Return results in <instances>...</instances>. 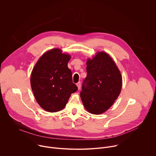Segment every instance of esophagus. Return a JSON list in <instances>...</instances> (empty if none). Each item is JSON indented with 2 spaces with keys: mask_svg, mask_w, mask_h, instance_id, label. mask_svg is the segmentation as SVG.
Wrapping results in <instances>:
<instances>
[{
  "mask_svg": "<svg viewBox=\"0 0 156 156\" xmlns=\"http://www.w3.org/2000/svg\"><path fill=\"white\" fill-rule=\"evenodd\" d=\"M76 85H77V86H78V90H80V88H81V83H80V82H78V83H77Z\"/></svg>",
  "mask_w": 156,
  "mask_h": 156,
  "instance_id": "esophagus-1",
  "label": "esophagus"
}]
</instances>
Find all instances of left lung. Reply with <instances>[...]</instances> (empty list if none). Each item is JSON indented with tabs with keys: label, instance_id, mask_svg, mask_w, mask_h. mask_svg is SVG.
Here are the masks:
<instances>
[{
	"label": "left lung",
	"instance_id": "obj_1",
	"mask_svg": "<svg viewBox=\"0 0 156 156\" xmlns=\"http://www.w3.org/2000/svg\"><path fill=\"white\" fill-rule=\"evenodd\" d=\"M86 72L80 93L82 102L89 112L102 114L112 106L120 93L121 73L112 58L103 52L87 60Z\"/></svg>",
	"mask_w": 156,
	"mask_h": 156
}]
</instances>
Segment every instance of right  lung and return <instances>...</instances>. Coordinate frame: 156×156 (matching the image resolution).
Instances as JSON below:
<instances>
[{"mask_svg": "<svg viewBox=\"0 0 156 156\" xmlns=\"http://www.w3.org/2000/svg\"><path fill=\"white\" fill-rule=\"evenodd\" d=\"M70 56L54 49L43 54L31 75V86L36 101L45 110L56 112L63 109L71 94L78 90L68 68Z\"/></svg>", "mask_w": 156, "mask_h": 156, "instance_id": "right-lung-1", "label": "right lung"}]
</instances>
